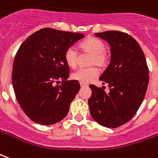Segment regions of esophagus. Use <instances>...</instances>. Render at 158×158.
I'll list each match as a JSON object with an SVG mask.
<instances>
[{"label": "esophagus", "mask_w": 158, "mask_h": 158, "mask_svg": "<svg viewBox=\"0 0 158 158\" xmlns=\"http://www.w3.org/2000/svg\"><path fill=\"white\" fill-rule=\"evenodd\" d=\"M80 86H81V87H85V86H86V84H84V83H80Z\"/></svg>", "instance_id": "34e87169"}]
</instances>
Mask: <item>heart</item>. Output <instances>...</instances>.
Wrapping results in <instances>:
<instances>
[{
  "label": "heart",
  "mask_w": 158,
  "mask_h": 158,
  "mask_svg": "<svg viewBox=\"0 0 158 158\" xmlns=\"http://www.w3.org/2000/svg\"><path fill=\"white\" fill-rule=\"evenodd\" d=\"M83 53L90 54L88 61L89 65H97L100 68H105L109 63V56L106 53V45L102 40L96 37H89L79 45ZM64 60L70 68H75L78 63V52L73 47H69L64 53ZM99 71L94 66L82 68L72 73V79L80 83H90L97 78Z\"/></svg>",
  "instance_id": "obj_1"
}]
</instances>
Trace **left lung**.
<instances>
[{
	"label": "left lung",
	"mask_w": 158,
	"mask_h": 158,
	"mask_svg": "<svg viewBox=\"0 0 158 158\" xmlns=\"http://www.w3.org/2000/svg\"><path fill=\"white\" fill-rule=\"evenodd\" d=\"M95 35L110 44V63L99 78L108 84L110 92L90 85L88 104L95 121L114 128L130 121L139 109L148 86L149 68L141 47L127 33L109 31Z\"/></svg>",
	"instance_id": "1"
}]
</instances>
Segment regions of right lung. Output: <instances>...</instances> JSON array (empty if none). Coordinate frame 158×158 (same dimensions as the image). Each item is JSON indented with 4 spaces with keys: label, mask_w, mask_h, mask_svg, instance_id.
<instances>
[{
    "label": "right lung",
    "mask_w": 158,
    "mask_h": 158,
    "mask_svg": "<svg viewBox=\"0 0 158 158\" xmlns=\"http://www.w3.org/2000/svg\"><path fill=\"white\" fill-rule=\"evenodd\" d=\"M84 37L44 28L27 37L18 49L12 71L13 86L19 104L34 122L52 125L68 114L80 85L77 80H68L70 68L64 53Z\"/></svg>",
    "instance_id": "1"
}]
</instances>
